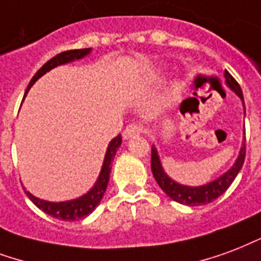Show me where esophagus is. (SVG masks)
I'll return each instance as SVG.
<instances>
[{
    "mask_svg": "<svg viewBox=\"0 0 261 261\" xmlns=\"http://www.w3.org/2000/svg\"><path fill=\"white\" fill-rule=\"evenodd\" d=\"M141 133H142V127L141 124H136V123H133V124H128L123 131V137H124L125 140H130V138H134V137L140 136Z\"/></svg>",
    "mask_w": 261,
    "mask_h": 261,
    "instance_id": "1",
    "label": "esophagus"
}]
</instances>
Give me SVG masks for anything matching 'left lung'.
I'll list each match as a JSON object with an SVG mask.
<instances>
[{
	"mask_svg": "<svg viewBox=\"0 0 261 261\" xmlns=\"http://www.w3.org/2000/svg\"><path fill=\"white\" fill-rule=\"evenodd\" d=\"M224 77H225L227 86L244 102V94H242V90H241L238 82L227 70L224 71ZM245 155H246V142L244 140L242 148L239 150L238 159L235 160L232 167L227 173H224L221 177L214 179V181H212L209 184L202 185V187H187V185H181L178 182H175L174 179L170 178L169 175L165 173L163 167H162L159 155H158V150H156L155 146H152L150 169H152V174L155 177L156 182L159 184L162 190L165 191L167 196H170L171 199L181 204L199 206V204H207L210 202H213L214 199H217L219 196H221L225 191L228 190L229 185L232 184L235 177L238 175L239 170L242 169V166H244Z\"/></svg>",
	"mask_w": 261,
	"mask_h": 261,
	"instance_id": "1",
	"label": "left lung"
}]
</instances>
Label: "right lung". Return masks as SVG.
<instances>
[{"label": "right lung", "instance_id": "obj_1", "mask_svg": "<svg viewBox=\"0 0 261 261\" xmlns=\"http://www.w3.org/2000/svg\"><path fill=\"white\" fill-rule=\"evenodd\" d=\"M91 52V48H82V49H70V51H65L58 54L57 57H54L52 59L44 65V66L40 69V70L33 76V79L29 83L28 88H26V92L24 95L28 94V91L32 88V86L34 83L37 82L38 79L41 76H44L47 71H49L54 67L59 66V65H65L67 62L76 61V59H82L86 55H88ZM121 145V136L116 137L109 142L108 145V149H106L105 159H103V165H102V170L99 173V177L96 179L95 185L92 187L91 190L88 191L86 195H83L80 198L73 200H67V202H48V200H42L36 198L34 195H32L29 191H26L24 188V192L29 196V199L32 200L33 203L37 206L38 209H41L44 213L49 214L52 217L59 220H66V221H73V220H79L86 217L90 213H92V210L95 209L96 206L99 204L101 199L103 198V194H105L106 187H108V182H109V177H111V169H112V162L115 159V155L119 146Z\"/></svg>", "mask_w": 261, "mask_h": 261}]
</instances>
